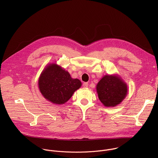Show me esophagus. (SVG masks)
I'll use <instances>...</instances> for the list:
<instances>
[{
    "label": "esophagus",
    "mask_w": 158,
    "mask_h": 158,
    "mask_svg": "<svg viewBox=\"0 0 158 158\" xmlns=\"http://www.w3.org/2000/svg\"><path fill=\"white\" fill-rule=\"evenodd\" d=\"M82 85H83L84 87H87L88 85H89V84H88L87 82H84L83 84H82Z\"/></svg>",
    "instance_id": "obj_1"
}]
</instances>
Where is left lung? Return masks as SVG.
<instances>
[{
    "mask_svg": "<svg viewBox=\"0 0 158 158\" xmlns=\"http://www.w3.org/2000/svg\"><path fill=\"white\" fill-rule=\"evenodd\" d=\"M98 98L102 104L107 107L121 104L127 94V85L117 74L105 75L96 85Z\"/></svg>",
    "mask_w": 158,
    "mask_h": 158,
    "instance_id": "left-lung-1",
    "label": "left lung"
}]
</instances>
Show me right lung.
I'll return each mask as SVG.
<instances>
[{
	"instance_id": "obj_1",
	"label": "right lung",
	"mask_w": 158,
	"mask_h": 158,
	"mask_svg": "<svg viewBox=\"0 0 158 158\" xmlns=\"http://www.w3.org/2000/svg\"><path fill=\"white\" fill-rule=\"evenodd\" d=\"M38 85L45 99L54 104L61 105L70 99L82 83L78 79L72 78L60 65L51 63L41 73Z\"/></svg>"
}]
</instances>
